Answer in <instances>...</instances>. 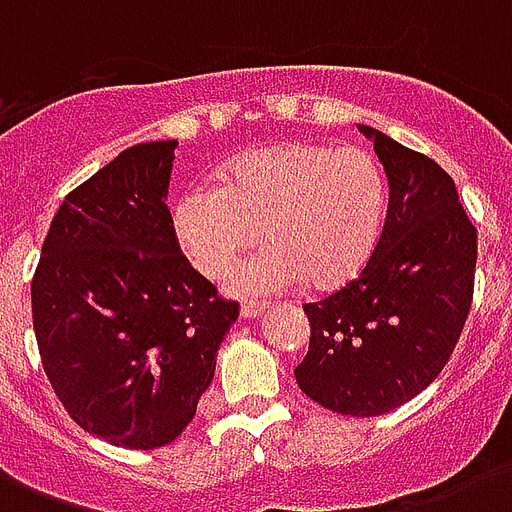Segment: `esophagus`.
<instances>
[{
	"instance_id": "34e87169",
	"label": "esophagus",
	"mask_w": 512,
	"mask_h": 512,
	"mask_svg": "<svg viewBox=\"0 0 512 512\" xmlns=\"http://www.w3.org/2000/svg\"><path fill=\"white\" fill-rule=\"evenodd\" d=\"M265 311V303H244L241 305V316L244 319H257Z\"/></svg>"
}]
</instances>
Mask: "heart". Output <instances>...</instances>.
I'll list each match as a JSON object with an SVG mask.
<instances>
[{"label": "heart", "instance_id": "1", "mask_svg": "<svg viewBox=\"0 0 512 512\" xmlns=\"http://www.w3.org/2000/svg\"><path fill=\"white\" fill-rule=\"evenodd\" d=\"M388 180L361 146L279 143L233 159L220 185L177 196L172 228L204 276H223L244 249L268 239L231 273L239 295H276L300 281L335 289L356 279L377 249Z\"/></svg>", "mask_w": 512, "mask_h": 512}]
</instances>
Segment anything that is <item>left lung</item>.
<instances>
[{
    "instance_id": "8db88e82",
    "label": "left lung",
    "mask_w": 512,
    "mask_h": 512,
    "mask_svg": "<svg viewBox=\"0 0 512 512\" xmlns=\"http://www.w3.org/2000/svg\"><path fill=\"white\" fill-rule=\"evenodd\" d=\"M358 130L388 175V215L364 271L303 305L311 342L295 377L332 412L377 417L422 393L452 356L473 303L478 233L433 159Z\"/></svg>"
}]
</instances>
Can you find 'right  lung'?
<instances>
[{
    "label": "right lung",
    "mask_w": 512,
    "mask_h": 512,
    "mask_svg": "<svg viewBox=\"0 0 512 512\" xmlns=\"http://www.w3.org/2000/svg\"><path fill=\"white\" fill-rule=\"evenodd\" d=\"M177 140L140 143L68 193L31 281L47 380L71 420L124 449L175 441L239 319L177 244Z\"/></svg>",
    "instance_id": "obj_1"
}]
</instances>
